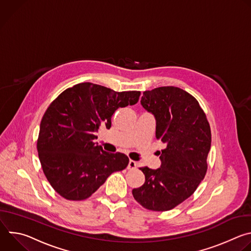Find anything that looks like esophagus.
<instances>
[{
	"label": "esophagus",
	"instance_id": "esophagus-1",
	"mask_svg": "<svg viewBox=\"0 0 251 251\" xmlns=\"http://www.w3.org/2000/svg\"><path fill=\"white\" fill-rule=\"evenodd\" d=\"M136 166H137V163L133 160H130L127 168H128V170H133V169H136Z\"/></svg>",
	"mask_w": 251,
	"mask_h": 251
}]
</instances>
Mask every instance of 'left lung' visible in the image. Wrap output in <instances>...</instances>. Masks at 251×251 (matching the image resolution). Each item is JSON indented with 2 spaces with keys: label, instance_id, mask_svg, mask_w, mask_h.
Returning a JSON list of instances; mask_svg holds the SVG:
<instances>
[{
  "label": "left lung",
  "instance_id": "obj_1",
  "mask_svg": "<svg viewBox=\"0 0 251 251\" xmlns=\"http://www.w3.org/2000/svg\"><path fill=\"white\" fill-rule=\"evenodd\" d=\"M141 104L155 116L156 138L165 149L160 156L161 168H140L145 183L132 194L147 209L170 210L190 198L206 174L209 123L198 100L178 87L147 90Z\"/></svg>",
  "mask_w": 251,
  "mask_h": 251
}]
</instances>
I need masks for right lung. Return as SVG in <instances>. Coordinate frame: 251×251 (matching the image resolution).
Returning <instances> with one entry per match:
<instances>
[{
    "label": "right lung",
    "instance_id": "obj_1",
    "mask_svg": "<svg viewBox=\"0 0 251 251\" xmlns=\"http://www.w3.org/2000/svg\"><path fill=\"white\" fill-rule=\"evenodd\" d=\"M140 94L83 82L65 89L50 104L37 148L43 171L58 195L68 201L85 200L113 172L128 166L125 154L103 151L94 142L95 133L101 125L109 129L114 112L136 104Z\"/></svg>",
    "mask_w": 251,
    "mask_h": 251
}]
</instances>
